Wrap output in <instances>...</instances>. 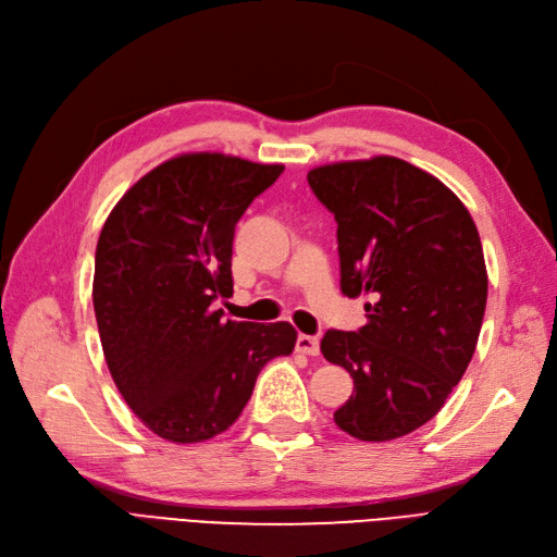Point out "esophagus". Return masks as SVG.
Wrapping results in <instances>:
<instances>
[{"label":"esophagus","mask_w":557,"mask_h":557,"mask_svg":"<svg viewBox=\"0 0 557 557\" xmlns=\"http://www.w3.org/2000/svg\"><path fill=\"white\" fill-rule=\"evenodd\" d=\"M297 350L305 352V356H318L320 352V342L318 336H311V334H299L297 336Z\"/></svg>","instance_id":"esophagus-1"}]
</instances>
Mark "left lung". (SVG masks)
I'll return each instance as SVG.
<instances>
[{
    "instance_id": "obj_1",
    "label": "left lung",
    "mask_w": 557,
    "mask_h": 557,
    "mask_svg": "<svg viewBox=\"0 0 557 557\" xmlns=\"http://www.w3.org/2000/svg\"><path fill=\"white\" fill-rule=\"evenodd\" d=\"M307 181L334 213L342 293L374 299L364 327L320 342L356 383L334 423L360 442L397 440L440 413L476 350L487 299L479 230L440 178L399 158L315 166Z\"/></svg>"
}]
</instances>
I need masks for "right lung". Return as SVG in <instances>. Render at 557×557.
Segmentation results:
<instances>
[{
  "label": "right lung",
  "instance_id": "1",
  "mask_svg": "<svg viewBox=\"0 0 557 557\" xmlns=\"http://www.w3.org/2000/svg\"><path fill=\"white\" fill-rule=\"evenodd\" d=\"M283 174L223 153L162 162L113 207L95 252L92 305L117 391L141 423L174 444L207 442L237 420L260 369L290 356V323H237L234 227Z\"/></svg>",
  "mask_w": 557,
  "mask_h": 557
}]
</instances>
